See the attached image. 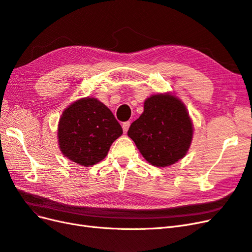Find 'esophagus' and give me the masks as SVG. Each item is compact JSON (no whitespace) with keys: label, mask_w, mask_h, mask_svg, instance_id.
I'll return each instance as SVG.
<instances>
[{"label":"esophagus","mask_w":252,"mask_h":252,"mask_svg":"<svg viewBox=\"0 0 252 252\" xmlns=\"http://www.w3.org/2000/svg\"><path fill=\"white\" fill-rule=\"evenodd\" d=\"M129 126H130V122H129V121H127V122H124V123L122 124V127H123V131H124L125 133L128 131Z\"/></svg>","instance_id":"34e87169"}]
</instances>
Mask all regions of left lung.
Returning <instances> with one entry per match:
<instances>
[{
    "mask_svg": "<svg viewBox=\"0 0 252 252\" xmlns=\"http://www.w3.org/2000/svg\"><path fill=\"white\" fill-rule=\"evenodd\" d=\"M127 133L148 163L166 167L187 154L193 127L184 104L166 94L152 95L145 101L144 112Z\"/></svg>",
    "mask_w": 252,
    "mask_h": 252,
    "instance_id": "obj_1",
    "label": "left lung"
}]
</instances>
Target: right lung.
Masks as SVG:
<instances>
[{"label":"right lung","instance_id":"1","mask_svg":"<svg viewBox=\"0 0 252 252\" xmlns=\"http://www.w3.org/2000/svg\"><path fill=\"white\" fill-rule=\"evenodd\" d=\"M122 133L123 129L109 108L94 97H86L64 110L58 138L65 157L88 167L102 161Z\"/></svg>","mask_w":252,"mask_h":252}]
</instances>
